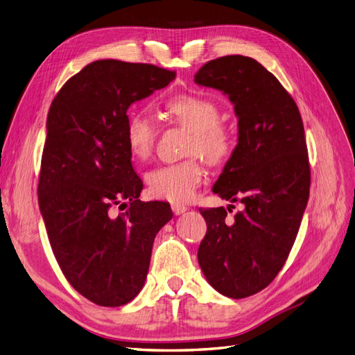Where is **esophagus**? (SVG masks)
Instances as JSON below:
<instances>
[{
	"label": "esophagus",
	"mask_w": 355,
	"mask_h": 355,
	"mask_svg": "<svg viewBox=\"0 0 355 355\" xmlns=\"http://www.w3.org/2000/svg\"><path fill=\"white\" fill-rule=\"evenodd\" d=\"M171 208H172V211H174L175 216H180V214H183V213L187 211V207L181 205V204H172Z\"/></svg>",
	"instance_id": "esophagus-1"
}]
</instances>
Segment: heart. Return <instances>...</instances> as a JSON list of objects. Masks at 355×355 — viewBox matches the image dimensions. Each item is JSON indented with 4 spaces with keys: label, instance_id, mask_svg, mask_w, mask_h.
I'll use <instances>...</instances> for the list:
<instances>
[{
    "label": "heart",
    "instance_id": "b5f03b06",
    "mask_svg": "<svg viewBox=\"0 0 355 355\" xmlns=\"http://www.w3.org/2000/svg\"><path fill=\"white\" fill-rule=\"evenodd\" d=\"M165 112L190 132L187 156H199L210 165H220L231 156L234 139L231 132L219 124L220 111L211 100L201 96L177 94L163 103ZM154 121L145 112H130L125 121V144L133 159L147 160L154 142ZM204 171L196 160L165 165L147 174L148 192L171 202H187L196 193Z\"/></svg>",
    "mask_w": 355,
    "mask_h": 355
}]
</instances>
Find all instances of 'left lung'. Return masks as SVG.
I'll list each match as a JSON object with an SVG mask.
<instances>
[{
	"label": "left lung",
	"mask_w": 355,
	"mask_h": 355,
	"mask_svg": "<svg viewBox=\"0 0 355 355\" xmlns=\"http://www.w3.org/2000/svg\"><path fill=\"white\" fill-rule=\"evenodd\" d=\"M195 83L234 105L239 142L213 192L243 204L232 223L223 207L199 210L207 234L198 262L217 293L244 298L271 284L295 241L311 187L304 127L294 98L250 57L208 61Z\"/></svg>",
	"instance_id": "1"
}]
</instances>
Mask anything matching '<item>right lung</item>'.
Returning a JSON list of instances; mask_svg holds the SVG:
<instances>
[{"mask_svg": "<svg viewBox=\"0 0 355 355\" xmlns=\"http://www.w3.org/2000/svg\"><path fill=\"white\" fill-rule=\"evenodd\" d=\"M175 71L98 60L62 85L49 107L39 207L69 284L98 306L139 294L153 243L172 219L169 204L142 202L144 187L125 144L127 109L165 88ZM115 205L127 206L118 216Z\"/></svg>", "mask_w": 355, "mask_h": 355, "instance_id": "1", "label": "right lung"}]
</instances>
